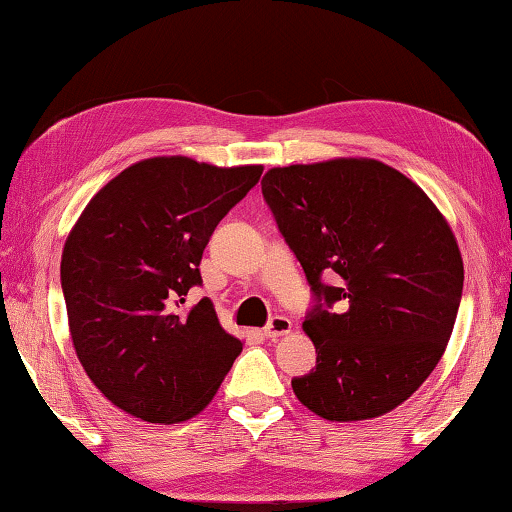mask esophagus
Instances as JSON below:
<instances>
[{"mask_svg": "<svg viewBox=\"0 0 512 512\" xmlns=\"http://www.w3.org/2000/svg\"><path fill=\"white\" fill-rule=\"evenodd\" d=\"M291 327H293V323L287 316H273L271 320H268V325L264 327V336L266 339H275V336L289 334Z\"/></svg>", "mask_w": 512, "mask_h": 512, "instance_id": "esophagus-1", "label": "esophagus"}]
</instances>
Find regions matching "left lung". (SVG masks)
Segmentation results:
<instances>
[{
    "instance_id": "obj_1",
    "label": "left lung",
    "mask_w": 512,
    "mask_h": 512,
    "mask_svg": "<svg viewBox=\"0 0 512 512\" xmlns=\"http://www.w3.org/2000/svg\"><path fill=\"white\" fill-rule=\"evenodd\" d=\"M262 194L314 296L302 327L316 368L293 393L336 422L393 411L436 368L461 305L463 259L443 214L377 160L277 167Z\"/></svg>"
}]
</instances>
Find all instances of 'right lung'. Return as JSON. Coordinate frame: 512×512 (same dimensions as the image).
Listing matches in <instances>:
<instances>
[{
	"instance_id": "1",
	"label": "right lung",
	"mask_w": 512,
	"mask_h": 512,
	"mask_svg": "<svg viewBox=\"0 0 512 512\" xmlns=\"http://www.w3.org/2000/svg\"><path fill=\"white\" fill-rule=\"evenodd\" d=\"M264 167L221 169L183 155L133 164L94 194L60 262L74 350L121 411L171 424L203 411L244 343L203 298V250Z\"/></svg>"
}]
</instances>
